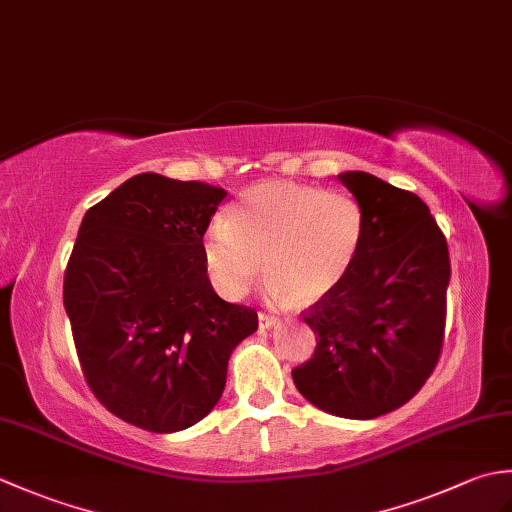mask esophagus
I'll list each match as a JSON object with an SVG mask.
<instances>
[{
	"label": "esophagus",
	"mask_w": 512,
	"mask_h": 512,
	"mask_svg": "<svg viewBox=\"0 0 512 512\" xmlns=\"http://www.w3.org/2000/svg\"><path fill=\"white\" fill-rule=\"evenodd\" d=\"M257 321H259V328H262V330L275 328V325H279V319L273 317V314H266V312H259L257 314Z\"/></svg>",
	"instance_id": "1"
}]
</instances>
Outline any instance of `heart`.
I'll return each instance as SVG.
<instances>
[{
    "label": "heart",
    "instance_id": "heart-1",
    "mask_svg": "<svg viewBox=\"0 0 512 512\" xmlns=\"http://www.w3.org/2000/svg\"><path fill=\"white\" fill-rule=\"evenodd\" d=\"M361 239L363 211L350 193L259 182L206 228L202 264L220 295L239 299L264 259L270 295L310 306L341 286Z\"/></svg>",
    "mask_w": 512,
    "mask_h": 512
}]
</instances>
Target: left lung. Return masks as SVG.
<instances>
[{
    "mask_svg": "<svg viewBox=\"0 0 512 512\" xmlns=\"http://www.w3.org/2000/svg\"><path fill=\"white\" fill-rule=\"evenodd\" d=\"M339 180L363 211L361 248L341 286L303 312L317 347L292 380L314 407L372 420L405 405L436 369L449 246L416 193L365 171Z\"/></svg>",
    "mask_w": 512,
    "mask_h": 512,
    "instance_id": "1",
    "label": "left lung"
}]
</instances>
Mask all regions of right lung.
Listing matches in <instances>:
<instances>
[{
  "mask_svg": "<svg viewBox=\"0 0 512 512\" xmlns=\"http://www.w3.org/2000/svg\"><path fill=\"white\" fill-rule=\"evenodd\" d=\"M226 191L138 173L85 213L63 279L83 376L134 427L173 433L220 400L228 358L257 330L202 264V237Z\"/></svg>",
  "mask_w": 512,
  "mask_h": 512,
  "instance_id": "obj_1",
  "label": "right lung"
}]
</instances>
